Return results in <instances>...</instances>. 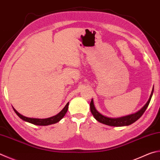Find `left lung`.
Listing matches in <instances>:
<instances>
[{
  "instance_id": "obj_1",
  "label": "left lung",
  "mask_w": 160,
  "mask_h": 160,
  "mask_svg": "<svg viewBox=\"0 0 160 160\" xmlns=\"http://www.w3.org/2000/svg\"><path fill=\"white\" fill-rule=\"evenodd\" d=\"M154 92V87L152 89V92H151V94L150 96V98L148 102L145 104V106L142 108L141 110H139L135 113H133V114L128 115L126 116H123V117H120V118H109L101 114L98 110L96 109L94 104V101L92 98L91 103H90V110H91L92 114L94 116V118L99 122L106 124V125L111 126V127H124V126H128L130 124H133L135 122L136 120H138L139 118H140L142 115L143 114L144 112L146 111L147 109L148 106L150 101L151 100V98H152V96Z\"/></svg>"
}]
</instances>
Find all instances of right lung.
<instances>
[{
  "label": "right lung",
  "mask_w": 160,
  "mask_h": 160,
  "mask_svg": "<svg viewBox=\"0 0 160 160\" xmlns=\"http://www.w3.org/2000/svg\"><path fill=\"white\" fill-rule=\"evenodd\" d=\"M68 104L69 102L67 103V104L65 106L64 108H63L61 111L58 113L57 115L52 116V117L48 118H43V119H39V118H27L26 116H24L20 114L19 112H18L17 110L14 108V107H12L14 112H15L16 114L19 116V117L22 119V120H24L25 122H27L31 123L33 124H35V125H39V126H47V125H50V124H55L59 122L64 117V115H66V112L68 110Z\"/></svg>",
  "instance_id": "obj_1"
}]
</instances>
